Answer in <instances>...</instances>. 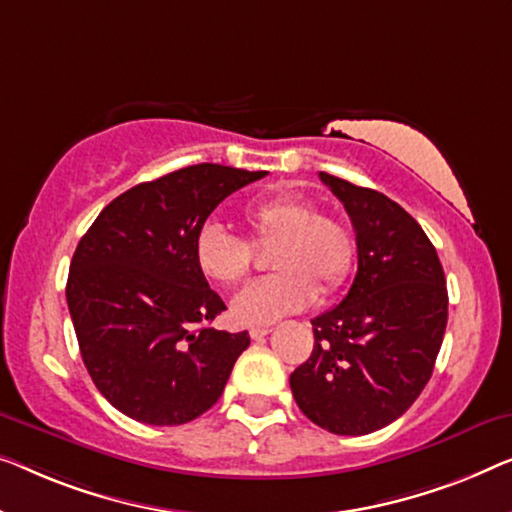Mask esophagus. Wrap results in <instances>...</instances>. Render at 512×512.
<instances>
[{
  "instance_id": "1",
  "label": "esophagus",
  "mask_w": 512,
  "mask_h": 512,
  "mask_svg": "<svg viewBox=\"0 0 512 512\" xmlns=\"http://www.w3.org/2000/svg\"><path fill=\"white\" fill-rule=\"evenodd\" d=\"M270 332H272V328H265V325H258V328H251V330H249V335H251V339H256V342H258V339H263L265 335H270Z\"/></svg>"
}]
</instances>
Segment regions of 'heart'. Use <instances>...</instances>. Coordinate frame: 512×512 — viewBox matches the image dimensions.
I'll return each instance as SVG.
<instances>
[{
	"instance_id": "b5f03b06",
	"label": "heart",
	"mask_w": 512,
	"mask_h": 512,
	"mask_svg": "<svg viewBox=\"0 0 512 512\" xmlns=\"http://www.w3.org/2000/svg\"><path fill=\"white\" fill-rule=\"evenodd\" d=\"M254 240L274 242L270 268L279 270L233 298L231 314L242 325H265L309 307L321 293H335L353 268L355 242L348 228L328 212H316L307 198L279 194L244 212ZM198 272L212 284L235 286L251 270V249L221 224L207 221L194 238Z\"/></svg>"
}]
</instances>
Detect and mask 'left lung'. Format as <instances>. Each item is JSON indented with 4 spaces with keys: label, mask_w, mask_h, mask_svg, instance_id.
Here are the masks:
<instances>
[{
    "label": "left lung",
    "mask_w": 512,
    "mask_h": 512,
    "mask_svg": "<svg viewBox=\"0 0 512 512\" xmlns=\"http://www.w3.org/2000/svg\"><path fill=\"white\" fill-rule=\"evenodd\" d=\"M351 217L358 272L344 300L311 318L314 351L291 374L300 411L362 436L416 402L446 335L448 288L434 244L402 205L321 173Z\"/></svg>",
    "instance_id": "obj_1"
}]
</instances>
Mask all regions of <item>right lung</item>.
Wrapping results in <instances>:
<instances>
[{"mask_svg":"<svg viewBox=\"0 0 512 512\" xmlns=\"http://www.w3.org/2000/svg\"><path fill=\"white\" fill-rule=\"evenodd\" d=\"M265 170L198 164L136 184L103 207L73 254L66 302L103 397L145 425H184L221 397L249 332L207 323L226 309L196 268L214 207Z\"/></svg>","mask_w":512,"mask_h":512,"instance_id":"add662e5","label":"right lung"}]
</instances>
